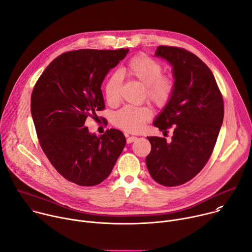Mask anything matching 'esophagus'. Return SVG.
I'll use <instances>...</instances> for the list:
<instances>
[{"instance_id":"obj_1","label":"esophagus","mask_w":252,"mask_h":252,"mask_svg":"<svg viewBox=\"0 0 252 252\" xmlns=\"http://www.w3.org/2000/svg\"><path fill=\"white\" fill-rule=\"evenodd\" d=\"M126 136H127V138H126V142L127 143H131V142H133L134 140L137 139L136 136H128V135H126Z\"/></svg>"}]
</instances>
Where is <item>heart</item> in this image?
Here are the masks:
<instances>
[{
	"mask_svg": "<svg viewBox=\"0 0 252 252\" xmlns=\"http://www.w3.org/2000/svg\"><path fill=\"white\" fill-rule=\"evenodd\" d=\"M161 64L147 55L132 57L124 68V73L145 86L147 98L156 106H164L172 97L175 83L171 76L161 75ZM122 80L119 74H113L107 78L104 85L106 101L116 104L120 100ZM153 112L150 106L126 105L114 117V124L128 132L139 131L143 125L152 118Z\"/></svg>",
	"mask_w": 252,
	"mask_h": 252,
	"instance_id": "heart-1",
	"label": "heart"
}]
</instances>
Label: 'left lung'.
I'll return each mask as SVG.
<instances>
[{"mask_svg": "<svg viewBox=\"0 0 252 252\" xmlns=\"http://www.w3.org/2000/svg\"><path fill=\"white\" fill-rule=\"evenodd\" d=\"M156 57L172 66L175 89L154 126L163 133L173 128L171 141L148 136L152 151L146 158L157 183L181 186L193 178L209 159L224 115L223 98L209 67L194 54L159 46Z\"/></svg>", "mask_w": 252, "mask_h": 252, "instance_id": "8db88e82", "label": "left lung"}]
</instances>
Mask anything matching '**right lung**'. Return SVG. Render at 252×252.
Listing matches in <instances>:
<instances>
[{
    "instance_id": "obj_1",
    "label": "right lung",
    "mask_w": 252,
    "mask_h": 252,
    "mask_svg": "<svg viewBox=\"0 0 252 252\" xmlns=\"http://www.w3.org/2000/svg\"><path fill=\"white\" fill-rule=\"evenodd\" d=\"M127 53L128 49L63 53L46 67L32 90L31 113L40 145L58 172L78 186L103 182L126 146L121 130L111 128L96 136L85 123L104 109L101 84Z\"/></svg>"
}]
</instances>
